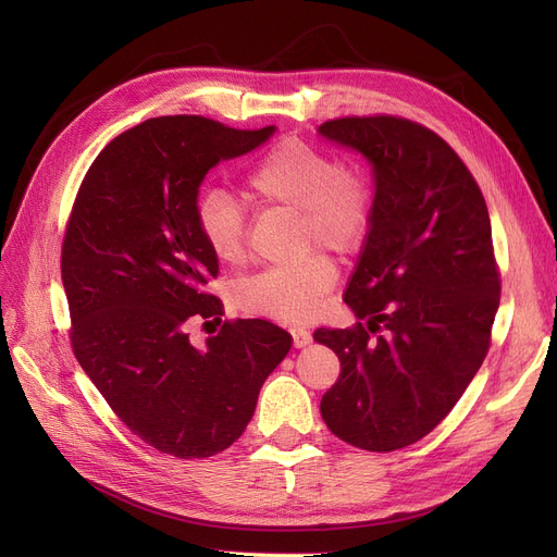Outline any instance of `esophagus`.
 Here are the masks:
<instances>
[{
    "instance_id": "obj_1",
    "label": "esophagus",
    "mask_w": 557,
    "mask_h": 557,
    "mask_svg": "<svg viewBox=\"0 0 557 557\" xmlns=\"http://www.w3.org/2000/svg\"><path fill=\"white\" fill-rule=\"evenodd\" d=\"M290 334H294V345L296 347H305V345L311 343V332L307 327H302V325L290 327Z\"/></svg>"
}]
</instances>
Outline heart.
<instances>
[{
    "label": "heart",
    "instance_id": "obj_1",
    "mask_svg": "<svg viewBox=\"0 0 557 557\" xmlns=\"http://www.w3.org/2000/svg\"><path fill=\"white\" fill-rule=\"evenodd\" d=\"M244 198L257 210L284 208L300 214L302 246L334 255L357 252L372 225V191L336 156L302 139H284L246 175ZM198 232L221 263L246 259V214L223 189L205 191L196 208ZM336 284L334 263L311 255L294 267L261 271L234 290V305L246 313L275 320H307L323 307Z\"/></svg>",
    "mask_w": 557,
    "mask_h": 557
}]
</instances>
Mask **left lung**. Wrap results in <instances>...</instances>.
I'll list each match as a JSON object with an SVG mask.
<instances>
[{"label":"left lung","mask_w":557,"mask_h":557,"mask_svg":"<svg viewBox=\"0 0 557 557\" xmlns=\"http://www.w3.org/2000/svg\"><path fill=\"white\" fill-rule=\"evenodd\" d=\"M318 133L374 173L372 225L343 298L366 323L315 330L341 361L320 413L347 445L395 451L447 418L490 349L502 275L487 205L458 153L418 122L341 116Z\"/></svg>","instance_id":"1"}]
</instances>
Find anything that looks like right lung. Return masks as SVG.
<instances>
[{
  "instance_id": "1",
  "label": "right lung",
  "mask_w": 557,
  "mask_h": 557,
  "mask_svg": "<svg viewBox=\"0 0 557 557\" xmlns=\"http://www.w3.org/2000/svg\"><path fill=\"white\" fill-rule=\"evenodd\" d=\"M273 133L153 116L116 135L78 187L61 255L72 349L114 416L162 454L227 449L294 341L259 318L225 320L202 347L187 334L223 315L205 290L219 259L198 232V187Z\"/></svg>"
}]
</instances>
